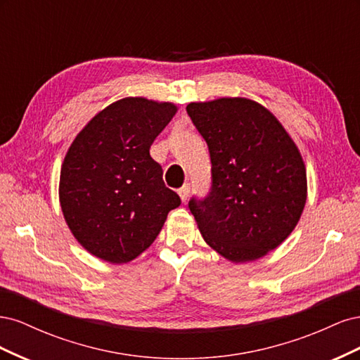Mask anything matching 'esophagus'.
<instances>
[{
  "instance_id": "1",
  "label": "esophagus",
  "mask_w": 360,
  "mask_h": 360,
  "mask_svg": "<svg viewBox=\"0 0 360 360\" xmlns=\"http://www.w3.org/2000/svg\"><path fill=\"white\" fill-rule=\"evenodd\" d=\"M189 192H191V184H189V183L183 184V186L179 189V195H180V198H181V201H183V202L188 200V197H189Z\"/></svg>"
}]
</instances>
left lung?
Segmentation results:
<instances>
[{"label":"left lung","instance_id":"obj_1","mask_svg":"<svg viewBox=\"0 0 360 360\" xmlns=\"http://www.w3.org/2000/svg\"><path fill=\"white\" fill-rule=\"evenodd\" d=\"M186 111L207 143L212 188L189 209L205 243L233 263L264 257L296 228L307 169L278 118L245 97L192 102Z\"/></svg>","mask_w":360,"mask_h":360}]
</instances>
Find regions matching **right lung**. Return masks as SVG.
Returning a JSON list of instances; mask_svg holds the SVG:
<instances>
[{
    "mask_svg": "<svg viewBox=\"0 0 360 360\" xmlns=\"http://www.w3.org/2000/svg\"><path fill=\"white\" fill-rule=\"evenodd\" d=\"M177 106L126 97L76 135L60 174V204L72 234L90 254L129 263L155 242L179 195L150 156Z\"/></svg>",
    "mask_w": 360,
    "mask_h": 360,
    "instance_id": "right-lung-1",
    "label": "right lung"
}]
</instances>
